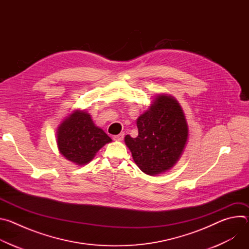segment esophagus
Returning <instances> with one entry per match:
<instances>
[{
    "instance_id": "obj_1",
    "label": "esophagus",
    "mask_w": 249,
    "mask_h": 249,
    "mask_svg": "<svg viewBox=\"0 0 249 249\" xmlns=\"http://www.w3.org/2000/svg\"><path fill=\"white\" fill-rule=\"evenodd\" d=\"M124 136H125L124 133H120L118 135L113 136V140H115V141H122L124 139Z\"/></svg>"
}]
</instances>
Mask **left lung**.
I'll use <instances>...</instances> for the list:
<instances>
[{
    "mask_svg": "<svg viewBox=\"0 0 249 249\" xmlns=\"http://www.w3.org/2000/svg\"><path fill=\"white\" fill-rule=\"evenodd\" d=\"M138 136L126 135L125 144L139 168L149 175L169 170L181 157L188 139V125L174 97L159 94L137 119Z\"/></svg>",
    "mask_w": 249,
    "mask_h": 249,
    "instance_id": "8db88e82",
    "label": "left lung"
}]
</instances>
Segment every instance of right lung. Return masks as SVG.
<instances>
[{"label": "right lung", "mask_w": 249, "mask_h": 249, "mask_svg": "<svg viewBox=\"0 0 249 249\" xmlns=\"http://www.w3.org/2000/svg\"><path fill=\"white\" fill-rule=\"evenodd\" d=\"M111 141L107 134L94 125L85 110H75L57 129V145L61 155L78 165L89 163Z\"/></svg>", "instance_id": "right-lung-1"}]
</instances>
